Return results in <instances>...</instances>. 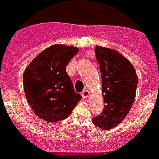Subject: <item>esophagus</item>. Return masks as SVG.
Wrapping results in <instances>:
<instances>
[{
	"mask_svg": "<svg viewBox=\"0 0 159 159\" xmlns=\"http://www.w3.org/2000/svg\"><path fill=\"white\" fill-rule=\"evenodd\" d=\"M88 96H89V92H88L87 90H83L82 92V97H83V98H87Z\"/></svg>",
	"mask_w": 159,
	"mask_h": 159,
	"instance_id": "1",
	"label": "esophagus"
}]
</instances>
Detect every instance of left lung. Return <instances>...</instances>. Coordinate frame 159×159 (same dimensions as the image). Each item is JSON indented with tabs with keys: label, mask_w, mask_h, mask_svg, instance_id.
Masks as SVG:
<instances>
[{
	"label": "left lung",
	"mask_w": 159,
	"mask_h": 159,
	"mask_svg": "<svg viewBox=\"0 0 159 159\" xmlns=\"http://www.w3.org/2000/svg\"><path fill=\"white\" fill-rule=\"evenodd\" d=\"M95 53L102 73L105 106L102 115L92 119V122L109 129L118 125L130 111L138 77L131 62L117 51L96 46Z\"/></svg>",
	"instance_id": "obj_1"
}]
</instances>
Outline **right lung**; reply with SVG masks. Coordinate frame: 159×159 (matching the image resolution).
Masks as SVG:
<instances>
[{"mask_svg": "<svg viewBox=\"0 0 159 159\" xmlns=\"http://www.w3.org/2000/svg\"><path fill=\"white\" fill-rule=\"evenodd\" d=\"M78 51L74 46L54 44L41 52L25 70L26 99L43 120L57 122L67 118L82 99L66 72V66Z\"/></svg>", "mask_w": 159, "mask_h": 159, "instance_id": "add662e5", "label": "right lung"}]
</instances>
